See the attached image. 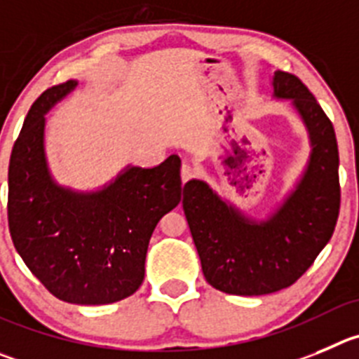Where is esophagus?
<instances>
[{
    "label": "esophagus",
    "instance_id": "obj_1",
    "mask_svg": "<svg viewBox=\"0 0 359 359\" xmlns=\"http://www.w3.org/2000/svg\"><path fill=\"white\" fill-rule=\"evenodd\" d=\"M180 177H182V182L189 180L193 177V168H191V164L184 163L182 164V170H180Z\"/></svg>",
    "mask_w": 359,
    "mask_h": 359
}]
</instances>
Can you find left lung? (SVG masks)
Listing matches in <instances>:
<instances>
[{"label":"left lung","mask_w":359,"mask_h":359,"mask_svg":"<svg viewBox=\"0 0 359 359\" xmlns=\"http://www.w3.org/2000/svg\"><path fill=\"white\" fill-rule=\"evenodd\" d=\"M274 100H289L308 134L303 172L264 216L244 212L200 179L184 184L182 207L205 280L236 296L287 289L333 236L340 209L338 147L333 123L292 74L271 78Z\"/></svg>","instance_id":"left-lung-1"}]
</instances>
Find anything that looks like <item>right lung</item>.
I'll use <instances>...</instances> for the list:
<instances>
[{
    "label": "right lung",
    "instance_id": "right-lung-1",
    "mask_svg": "<svg viewBox=\"0 0 359 359\" xmlns=\"http://www.w3.org/2000/svg\"><path fill=\"white\" fill-rule=\"evenodd\" d=\"M76 86L70 79L46 90L13 143L10 236L53 296L72 304H109L143 283L154 229L180 202V159L173 154L154 168L127 164L97 189L60 184L46 154V115Z\"/></svg>",
    "mask_w": 359,
    "mask_h": 359
}]
</instances>
